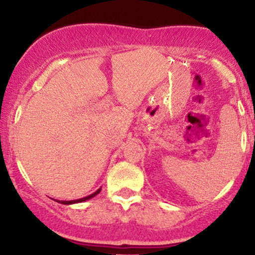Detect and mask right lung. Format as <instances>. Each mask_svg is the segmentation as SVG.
Listing matches in <instances>:
<instances>
[{"instance_id": "obj_1", "label": "right lung", "mask_w": 255, "mask_h": 255, "mask_svg": "<svg viewBox=\"0 0 255 255\" xmlns=\"http://www.w3.org/2000/svg\"><path fill=\"white\" fill-rule=\"evenodd\" d=\"M101 189L102 188H99V189H97V191H96L95 193H92V194H90V195H87V197H85V198H81V199H77V200H56L57 203H60V204H63V205H72V204H78V203H83V201H86V200H90V199H92L93 197H96V195L97 194H99V192H101Z\"/></svg>"}]
</instances>
